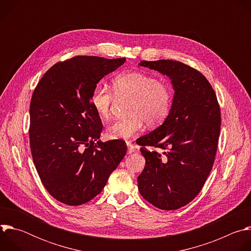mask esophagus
Returning a JSON list of instances; mask_svg holds the SVG:
<instances>
[{
    "label": "esophagus",
    "instance_id": "esophagus-1",
    "mask_svg": "<svg viewBox=\"0 0 251 251\" xmlns=\"http://www.w3.org/2000/svg\"><path fill=\"white\" fill-rule=\"evenodd\" d=\"M126 145H127V153L128 154H132L135 151V146L129 141L126 142Z\"/></svg>",
    "mask_w": 251,
    "mask_h": 251
}]
</instances>
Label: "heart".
Here are the masks:
<instances>
[{"label": "heart", "mask_w": 251, "mask_h": 251, "mask_svg": "<svg viewBox=\"0 0 251 251\" xmlns=\"http://www.w3.org/2000/svg\"><path fill=\"white\" fill-rule=\"evenodd\" d=\"M112 90L114 95L106 86L96 84L90 94V105L101 119L109 118L114 95L131 99L129 115L107 127L106 135L110 139L131 138L141 131L145 122L151 128L158 127L170 114L174 91L165 80L142 71H125L113 79Z\"/></svg>", "instance_id": "obj_1"}]
</instances>
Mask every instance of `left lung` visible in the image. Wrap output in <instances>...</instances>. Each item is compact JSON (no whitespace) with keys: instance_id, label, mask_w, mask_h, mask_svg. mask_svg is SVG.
I'll return each instance as SVG.
<instances>
[{"instance_id":"obj_1","label":"left lung","mask_w":251,"mask_h":251,"mask_svg":"<svg viewBox=\"0 0 251 251\" xmlns=\"http://www.w3.org/2000/svg\"><path fill=\"white\" fill-rule=\"evenodd\" d=\"M139 65L167 75L175 90L164 123L139 138L145 168L138 176L141 196L158 208L177 209L203 187L216 158L221 108L207 79L197 69L176 60H142ZM145 146L165 150L164 156Z\"/></svg>"}]
</instances>
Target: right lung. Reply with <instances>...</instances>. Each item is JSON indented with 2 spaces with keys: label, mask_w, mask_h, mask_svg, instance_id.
<instances>
[{
  "label": "right lung",
  "mask_w": 251,
  "mask_h": 251,
  "mask_svg": "<svg viewBox=\"0 0 251 251\" xmlns=\"http://www.w3.org/2000/svg\"><path fill=\"white\" fill-rule=\"evenodd\" d=\"M125 61L86 55L59 61L32 93V160L47 191L62 203L91 201L126 155L124 141H98L103 125L90 105L94 86Z\"/></svg>",
  "instance_id": "right-lung-1"
}]
</instances>
